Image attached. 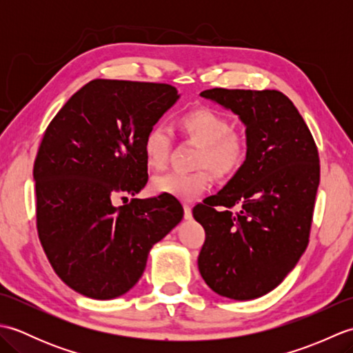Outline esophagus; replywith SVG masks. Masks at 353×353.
I'll return each mask as SVG.
<instances>
[{
  "mask_svg": "<svg viewBox=\"0 0 353 353\" xmlns=\"http://www.w3.org/2000/svg\"><path fill=\"white\" fill-rule=\"evenodd\" d=\"M183 216L185 220H191L192 219V209H191V205L190 203H183Z\"/></svg>",
  "mask_w": 353,
  "mask_h": 353,
  "instance_id": "34e87169",
  "label": "esophagus"
}]
</instances>
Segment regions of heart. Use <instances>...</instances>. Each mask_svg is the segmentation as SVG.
<instances>
[{
    "mask_svg": "<svg viewBox=\"0 0 353 353\" xmlns=\"http://www.w3.org/2000/svg\"><path fill=\"white\" fill-rule=\"evenodd\" d=\"M183 139L199 145L194 154L192 172H168L152 182L156 194H170L179 199L200 196L211 185V174L229 179L243 168L247 159V139L241 132L232 129L228 115L211 106L188 109L177 121ZM144 156L153 170L165 168L168 161L171 139L162 125L150 127L144 137Z\"/></svg>",
    "mask_w": 353,
    "mask_h": 353,
    "instance_id": "1",
    "label": "heart"
}]
</instances>
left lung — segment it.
Instances as JSON below:
<instances>
[{
    "instance_id": "1",
    "label": "left lung",
    "mask_w": 353,
    "mask_h": 353,
    "mask_svg": "<svg viewBox=\"0 0 353 353\" xmlns=\"http://www.w3.org/2000/svg\"><path fill=\"white\" fill-rule=\"evenodd\" d=\"M200 95L244 123L247 159L220 192L192 209L206 234L199 270L216 294L252 301L274 290L310 243L319 150L279 91L214 88Z\"/></svg>"
}]
</instances>
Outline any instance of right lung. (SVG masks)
Segmentation results:
<instances>
[{
    "label": "right lung",
    "mask_w": 353,
    "mask_h": 353,
    "mask_svg": "<svg viewBox=\"0 0 353 353\" xmlns=\"http://www.w3.org/2000/svg\"><path fill=\"white\" fill-rule=\"evenodd\" d=\"M179 99L167 83L95 79L51 119L37 150L36 228L56 274L74 291L108 301L139 281L148 253L181 223L183 208L144 188L145 133Z\"/></svg>",
    "instance_id": "add662e5"
}]
</instances>
